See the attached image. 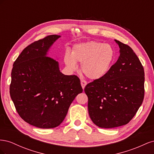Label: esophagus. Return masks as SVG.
I'll list each match as a JSON object with an SVG mask.
<instances>
[{
  "instance_id": "esophagus-1",
  "label": "esophagus",
  "mask_w": 154,
  "mask_h": 154,
  "mask_svg": "<svg viewBox=\"0 0 154 154\" xmlns=\"http://www.w3.org/2000/svg\"><path fill=\"white\" fill-rule=\"evenodd\" d=\"M86 85H87V82H85V80H81V85L83 88V89H84Z\"/></svg>"
}]
</instances>
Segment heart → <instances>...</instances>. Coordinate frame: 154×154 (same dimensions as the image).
<instances>
[{"label":"heart","mask_w":154,"mask_h":154,"mask_svg":"<svg viewBox=\"0 0 154 154\" xmlns=\"http://www.w3.org/2000/svg\"><path fill=\"white\" fill-rule=\"evenodd\" d=\"M115 58V51L109 44L89 41L75 45L71 54L67 52L64 62L71 71H75L81 63V70L91 80H98L109 72Z\"/></svg>","instance_id":"1"}]
</instances>
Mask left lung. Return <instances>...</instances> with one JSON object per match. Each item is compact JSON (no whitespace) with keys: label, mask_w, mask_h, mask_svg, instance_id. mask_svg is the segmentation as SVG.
<instances>
[{"label":"left lung","mask_w":154,"mask_h":154,"mask_svg":"<svg viewBox=\"0 0 154 154\" xmlns=\"http://www.w3.org/2000/svg\"><path fill=\"white\" fill-rule=\"evenodd\" d=\"M118 60L105 76L85 86L88 110L97 127L111 128L127 124L144 99V72L140 60L128 45L114 40Z\"/></svg>","instance_id":"1"}]
</instances>
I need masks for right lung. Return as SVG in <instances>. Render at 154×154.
Masks as SVG:
<instances>
[{
  "mask_svg": "<svg viewBox=\"0 0 154 154\" xmlns=\"http://www.w3.org/2000/svg\"><path fill=\"white\" fill-rule=\"evenodd\" d=\"M60 35H49L26 47L13 63L10 88L18 114L40 128L61 124L70 105L83 91L75 75L60 72L59 63L48 51Z\"/></svg>",
  "mask_w": 154,
  "mask_h": 154,
  "instance_id": "right-lung-1",
  "label": "right lung"
}]
</instances>
